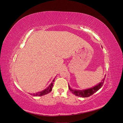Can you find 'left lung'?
<instances>
[{"label":"left lung","mask_w":123,"mask_h":123,"mask_svg":"<svg viewBox=\"0 0 123 123\" xmlns=\"http://www.w3.org/2000/svg\"><path fill=\"white\" fill-rule=\"evenodd\" d=\"M105 77L106 76H105ZM105 77L104 78L101 82L99 83L98 84L95 85V86L90 88L85 89V90H76V89H72L70 87L69 85L68 86L71 92L76 96H80V97L81 98L89 97V96H90L92 94H93L94 93H95L96 91H98L99 89L102 88L104 82V80H105Z\"/></svg>","instance_id":"8db88e82"}]
</instances>
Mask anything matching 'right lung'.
Segmentation results:
<instances>
[{"mask_svg": "<svg viewBox=\"0 0 123 123\" xmlns=\"http://www.w3.org/2000/svg\"><path fill=\"white\" fill-rule=\"evenodd\" d=\"M55 77L54 79V80H52V82L50 85L49 86H48L46 89H44L43 90L40 91L38 92H36V93H30L31 95L34 96H43L44 95H46L47 94H48L49 93H50L52 90V88L53 87V83L54 81Z\"/></svg>", "mask_w": 123, "mask_h": 123, "instance_id": "add662e5", "label": "right lung"}]
</instances>
